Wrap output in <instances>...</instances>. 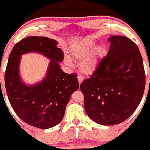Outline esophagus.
I'll return each mask as SVG.
<instances>
[{
    "label": "esophagus",
    "mask_w": 150,
    "mask_h": 150,
    "mask_svg": "<svg viewBox=\"0 0 150 150\" xmlns=\"http://www.w3.org/2000/svg\"><path fill=\"white\" fill-rule=\"evenodd\" d=\"M77 79H78L79 83V84H81V82L83 81V77L81 75H78V76H77Z\"/></svg>",
    "instance_id": "obj_1"
}]
</instances>
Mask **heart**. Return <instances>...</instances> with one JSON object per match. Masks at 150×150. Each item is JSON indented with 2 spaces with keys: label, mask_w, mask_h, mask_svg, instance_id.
Returning a JSON list of instances; mask_svg holds the SVG:
<instances>
[{
  "label": "heart",
  "mask_w": 150,
  "mask_h": 150,
  "mask_svg": "<svg viewBox=\"0 0 150 150\" xmlns=\"http://www.w3.org/2000/svg\"><path fill=\"white\" fill-rule=\"evenodd\" d=\"M94 46L92 41H83L73 46L71 51V56L73 59L78 61L83 60L80 64V69L85 74H91L96 70L99 61L104 55V48L98 46L93 50ZM65 63L69 66L72 65L71 60L68 57L65 59Z\"/></svg>",
  "instance_id": "b5f03b06"
}]
</instances>
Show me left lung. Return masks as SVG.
I'll return each instance as SVG.
<instances>
[{"label": "left lung", "instance_id": "left-lung-1", "mask_svg": "<svg viewBox=\"0 0 150 150\" xmlns=\"http://www.w3.org/2000/svg\"><path fill=\"white\" fill-rule=\"evenodd\" d=\"M107 56L80 85L86 114L96 123L114 125L128 119L139 106L145 88L143 60L127 37L109 38Z\"/></svg>", "mask_w": 150, "mask_h": 150}]
</instances>
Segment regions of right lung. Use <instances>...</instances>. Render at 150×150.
<instances>
[{"instance_id":"1","label":"right lung","mask_w":150,"mask_h":150,"mask_svg":"<svg viewBox=\"0 0 150 150\" xmlns=\"http://www.w3.org/2000/svg\"><path fill=\"white\" fill-rule=\"evenodd\" d=\"M54 39L30 36L15 45L8 58L5 85L14 112L25 123L40 129H49L60 123L71 95L79 88L76 74L62 71L59 62L64 53ZM29 52L43 54L51 60L46 77L36 85L28 86L20 79L19 64L21 55Z\"/></svg>"}]
</instances>
